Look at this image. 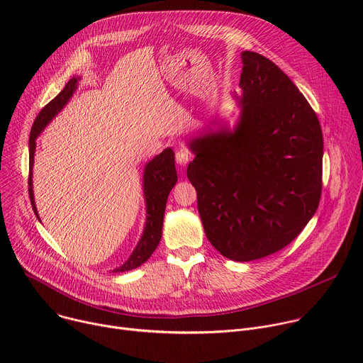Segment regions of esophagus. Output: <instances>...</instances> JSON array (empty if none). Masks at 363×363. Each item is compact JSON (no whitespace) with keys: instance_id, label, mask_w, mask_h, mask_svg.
<instances>
[{"instance_id":"esophagus-1","label":"esophagus","mask_w":363,"mask_h":363,"mask_svg":"<svg viewBox=\"0 0 363 363\" xmlns=\"http://www.w3.org/2000/svg\"><path fill=\"white\" fill-rule=\"evenodd\" d=\"M191 161V153L186 149H179L177 152V162L179 165H186Z\"/></svg>"}]
</instances>
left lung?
<instances>
[{
    "label": "left lung",
    "instance_id": "1",
    "mask_svg": "<svg viewBox=\"0 0 363 363\" xmlns=\"http://www.w3.org/2000/svg\"><path fill=\"white\" fill-rule=\"evenodd\" d=\"M241 60L238 123L192 139L186 175L206 238L230 260L251 262L289 245L315 216L323 135L279 66L254 51Z\"/></svg>",
    "mask_w": 363,
    "mask_h": 363
}]
</instances>
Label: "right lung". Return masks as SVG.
<instances>
[{"instance_id": "1", "label": "right lung", "mask_w": 363, "mask_h": 363, "mask_svg": "<svg viewBox=\"0 0 363 363\" xmlns=\"http://www.w3.org/2000/svg\"><path fill=\"white\" fill-rule=\"evenodd\" d=\"M77 77H72L65 89L53 99L48 101L47 105L40 111L37 115L31 132H30V172H28V195L31 201V206L34 210V214H37L35 202H34V194H33V162H34V150H35V139L40 135V132L47 126V123L53 119L65 106L66 103L73 96L74 90L77 89ZM178 181L177 169H175V153L171 147H167L162 153L157 155L149 164L145 167V175H143V194L146 201V224L143 234L130 254L128 260L118 269L113 270V273H122L128 270H133L143 264L147 258L152 255V252L157 250L161 237H162V224H164V214L167 199L171 192V189L175 186Z\"/></svg>"}]
</instances>
